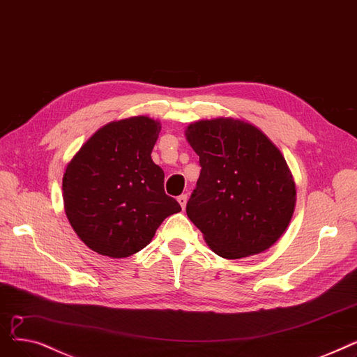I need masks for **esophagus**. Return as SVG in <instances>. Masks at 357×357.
Listing matches in <instances>:
<instances>
[{
    "label": "esophagus",
    "instance_id": "esophagus-1",
    "mask_svg": "<svg viewBox=\"0 0 357 357\" xmlns=\"http://www.w3.org/2000/svg\"><path fill=\"white\" fill-rule=\"evenodd\" d=\"M177 202L180 203L181 209H184V208H185V205H188V195H181V196H178V197H177Z\"/></svg>",
    "mask_w": 357,
    "mask_h": 357
}]
</instances>
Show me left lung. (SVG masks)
<instances>
[{
	"label": "left lung",
	"mask_w": 357,
	"mask_h": 357,
	"mask_svg": "<svg viewBox=\"0 0 357 357\" xmlns=\"http://www.w3.org/2000/svg\"><path fill=\"white\" fill-rule=\"evenodd\" d=\"M200 176L185 212L218 256L235 260L273 245L289 225L295 181L279 148L254 125L232 117L185 129Z\"/></svg>",
	"instance_id": "obj_1"
}]
</instances>
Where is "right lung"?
<instances>
[{
    "instance_id": "obj_1",
    "label": "right lung",
    "mask_w": 357,
    "mask_h": 357,
    "mask_svg": "<svg viewBox=\"0 0 357 357\" xmlns=\"http://www.w3.org/2000/svg\"><path fill=\"white\" fill-rule=\"evenodd\" d=\"M161 125L135 116L100 128L66 165L63 208L79 240L123 259L145 248L162 220L181 211L164 192V172L151 158Z\"/></svg>"
}]
</instances>
